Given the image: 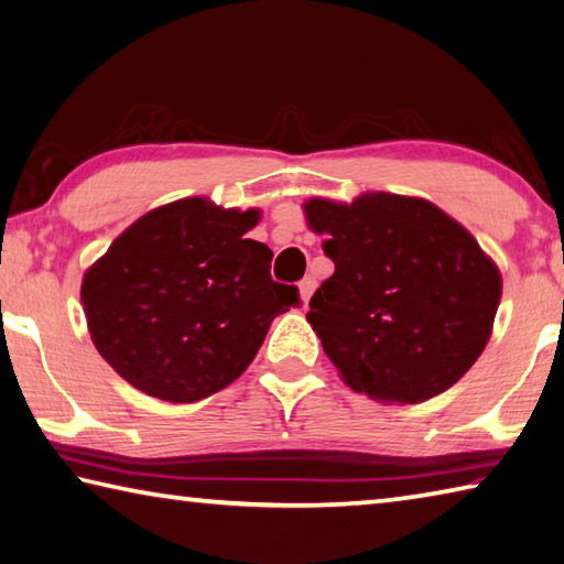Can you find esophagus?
Returning <instances> with one entry per match:
<instances>
[{
	"label": "esophagus",
	"instance_id": "esophagus-1",
	"mask_svg": "<svg viewBox=\"0 0 564 564\" xmlns=\"http://www.w3.org/2000/svg\"><path fill=\"white\" fill-rule=\"evenodd\" d=\"M315 279L313 275H305V279L299 283V289H301V299H303V305H308V301H311V295H313V291H315Z\"/></svg>",
	"mask_w": 564,
	"mask_h": 564
}]
</instances>
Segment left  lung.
<instances>
[{"label": "left lung", "instance_id": "8db88e82", "mask_svg": "<svg viewBox=\"0 0 564 564\" xmlns=\"http://www.w3.org/2000/svg\"><path fill=\"white\" fill-rule=\"evenodd\" d=\"M311 229L335 273L308 323L355 392L399 404L446 392L478 360L500 303V273L432 202L365 194L311 199Z\"/></svg>", "mask_w": 564, "mask_h": 564}]
</instances>
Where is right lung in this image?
<instances>
[{
	"instance_id": "right-lung-1",
	"label": "right lung",
	"mask_w": 564,
	"mask_h": 564,
	"mask_svg": "<svg viewBox=\"0 0 564 564\" xmlns=\"http://www.w3.org/2000/svg\"><path fill=\"white\" fill-rule=\"evenodd\" d=\"M259 212L192 197L140 217L84 275L90 337L140 392L197 402L247 370L271 321L301 305L271 279L273 251L247 239Z\"/></svg>"
}]
</instances>
